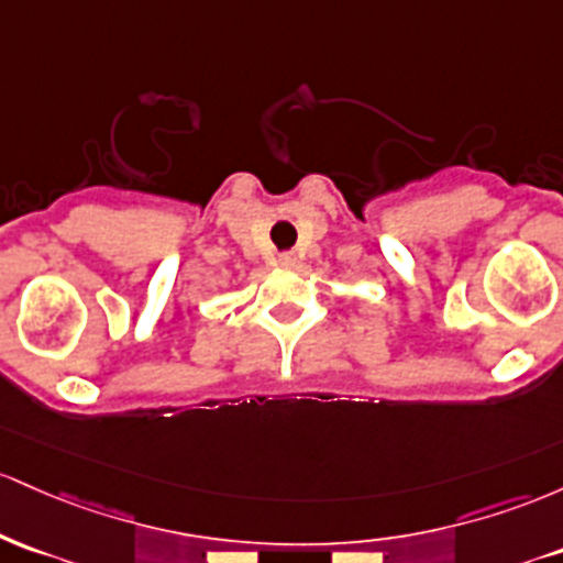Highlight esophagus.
Wrapping results in <instances>:
<instances>
[{
  "instance_id": "obj_1",
  "label": "esophagus",
  "mask_w": 563,
  "mask_h": 563,
  "mask_svg": "<svg viewBox=\"0 0 563 563\" xmlns=\"http://www.w3.org/2000/svg\"><path fill=\"white\" fill-rule=\"evenodd\" d=\"M279 265H282V268H292V265H295V255H289V252H284V255H279Z\"/></svg>"
}]
</instances>
